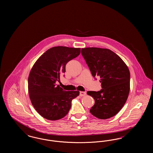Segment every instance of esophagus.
<instances>
[{"instance_id":"34e87169","label":"esophagus","mask_w":153,"mask_h":153,"mask_svg":"<svg viewBox=\"0 0 153 153\" xmlns=\"http://www.w3.org/2000/svg\"><path fill=\"white\" fill-rule=\"evenodd\" d=\"M86 95V92H82V91H81L80 92V96H84Z\"/></svg>"}]
</instances>
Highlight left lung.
<instances>
[{
    "label": "left lung",
    "instance_id": "left-lung-1",
    "mask_svg": "<svg viewBox=\"0 0 153 153\" xmlns=\"http://www.w3.org/2000/svg\"><path fill=\"white\" fill-rule=\"evenodd\" d=\"M81 54L92 76H99L102 82L100 91L87 92L95 102L90 112L100 119L115 116L129 94L130 73L127 66L116 53L107 49L87 48L81 49Z\"/></svg>",
    "mask_w": 153,
    "mask_h": 153
}]
</instances>
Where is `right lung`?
<instances>
[{"instance_id": "1", "label": "right lung", "mask_w": 153, "mask_h": 153, "mask_svg": "<svg viewBox=\"0 0 153 153\" xmlns=\"http://www.w3.org/2000/svg\"><path fill=\"white\" fill-rule=\"evenodd\" d=\"M80 48L65 46L53 47L37 59L28 79V89L31 102L38 114L50 120L65 117L71 107L78 91H66L56 84L60 75L65 72L66 64L77 57Z\"/></svg>"}]
</instances>
